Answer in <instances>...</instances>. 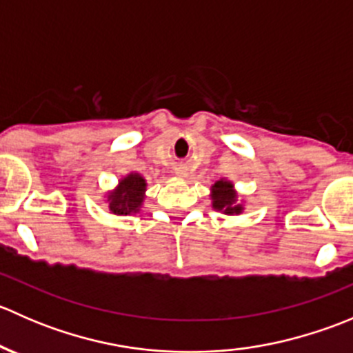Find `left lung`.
<instances>
[{"label": "left lung", "mask_w": 353, "mask_h": 353, "mask_svg": "<svg viewBox=\"0 0 353 353\" xmlns=\"http://www.w3.org/2000/svg\"><path fill=\"white\" fill-rule=\"evenodd\" d=\"M212 206L216 212H223L225 215H239L243 212V205L237 203V193L234 191V184L230 181L220 179L212 186Z\"/></svg>", "instance_id": "left-lung-1"}]
</instances>
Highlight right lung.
Wrapping results in <instances>:
<instances>
[{
	"label": "right lung",
	"mask_w": 353,
	"mask_h": 353,
	"mask_svg": "<svg viewBox=\"0 0 353 353\" xmlns=\"http://www.w3.org/2000/svg\"><path fill=\"white\" fill-rule=\"evenodd\" d=\"M147 191V183L137 172L128 174L119 181L117 188L108 194L109 210L114 215H130L140 212Z\"/></svg>",
	"instance_id": "right-lung-1"
}]
</instances>
